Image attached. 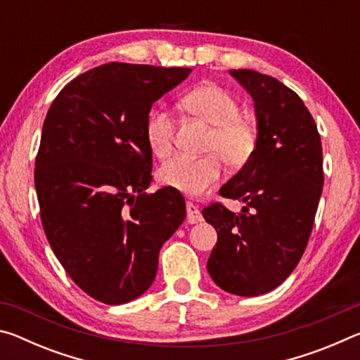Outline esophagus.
<instances>
[{
	"label": "esophagus",
	"instance_id": "34e87169",
	"mask_svg": "<svg viewBox=\"0 0 360 360\" xmlns=\"http://www.w3.org/2000/svg\"><path fill=\"white\" fill-rule=\"evenodd\" d=\"M186 208H187V221L188 222L195 224V222H202L203 221V216H202V212H200L198 206H195L193 203L188 202L186 205Z\"/></svg>",
	"mask_w": 360,
	"mask_h": 360
}]
</instances>
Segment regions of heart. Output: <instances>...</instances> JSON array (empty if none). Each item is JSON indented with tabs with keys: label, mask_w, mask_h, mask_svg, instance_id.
Here are the masks:
<instances>
[{
	"label": "heart",
	"mask_w": 360,
	"mask_h": 360,
	"mask_svg": "<svg viewBox=\"0 0 360 360\" xmlns=\"http://www.w3.org/2000/svg\"><path fill=\"white\" fill-rule=\"evenodd\" d=\"M184 106L212 125L205 157L174 155L158 169V181L188 197H200L214 187L222 176V158L231 167H241L252 157L257 133L248 120L240 117V105L227 90L216 84H202L191 90ZM174 122L165 108L152 111L146 122V141L152 154L165 157L173 149Z\"/></svg>",
	"instance_id": "obj_1"
}]
</instances>
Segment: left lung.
I'll return each instance as SVG.
<instances>
[{
	"mask_svg": "<svg viewBox=\"0 0 360 360\" xmlns=\"http://www.w3.org/2000/svg\"><path fill=\"white\" fill-rule=\"evenodd\" d=\"M230 76L252 96L257 144L219 191L246 205L240 214L219 203L202 211L217 231L206 268L225 292L257 297L285 281L307 248L324 184L322 146L294 90L252 70H231Z\"/></svg>",
	"mask_w": 360,
	"mask_h": 360,
	"instance_id": "8db88e82",
	"label": "left lung"
}]
</instances>
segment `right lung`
Wrapping results in <instances>:
<instances>
[{"label":"right lung","instance_id":"right-lung-1","mask_svg":"<svg viewBox=\"0 0 360 360\" xmlns=\"http://www.w3.org/2000/svg\"><path fill=\"white\" fill-rule=\"evenodd\" d=\"M191 71L106 63L72 79L49 108L34 168L42 227L70 278L95 300L143 295L163 243L186 219L178 191L146 193V122Z\"/></svg>","mask_w":360,"mask_h":360}]
</instances>
